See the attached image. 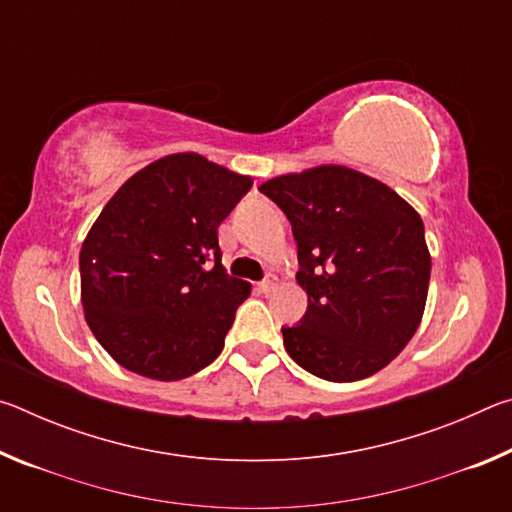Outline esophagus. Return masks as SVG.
Here are the masks:
<instances>
[{
	"instance_id": "34e87169",
	"label": "esophagus",
	"mask_w": 512,
	"mask_h": 512,
	"mask_svg": "<svg viewBox=\"0 0 512 512\" xmlns=\"http://www.w3.org/2000/svg\"><path fill=\"white\" fill-rule=\"evenodd\" d=\"M257 289H259V291H262V293H271V291L275 289V277H273V275H268V277H264V280L257 284Z\"/></svg>"
}]
</instances>
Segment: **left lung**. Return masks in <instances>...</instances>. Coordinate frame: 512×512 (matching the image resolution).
<instances>
[{"instance_id": "left-lung-1", "label": "left lung", "mask_w": 512, "mask_h": 512, "mask_svg": "<svg viewBox=\"0 0 512 512\" xmlns=\"http://www.w3.org/2000/svg\"><path fill=\"white\" fill-rule=\"evenodd\" d=\"M259 192L287 214L307 291L305 316L282 327L289 357L339 384L375 375L411 341L427 302L420 214L379 180L334 164L273 178Z\"/></svg>"}]
</instances>
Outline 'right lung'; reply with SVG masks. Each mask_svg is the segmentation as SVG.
Returning a JSON list of instances; mask_svg holds the SVG:
<instances>
[{
    "label": "right lung",
    "instance_id": "add662e5",
    "mask_svg": "<svg viewBox=\"0 0 512 512\" xmlns=\"http://www.w3.org/2000/svg\"><path fill=\"white\" fill-rule=\"evenodd\" d=\"M253 180L176 153L128 178L83 241L85 320L112 359L176 381L219 357L250 284L225 273L221 221Z\"/></svg>",
    "mask_w": 512,
    "mask_h": 512
}]
</instances>
